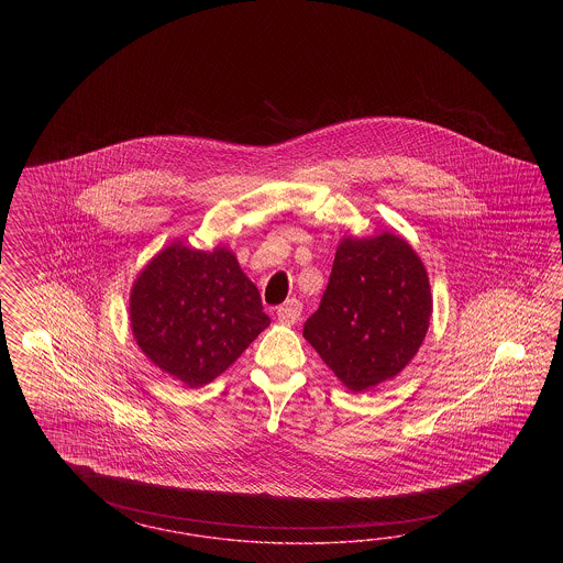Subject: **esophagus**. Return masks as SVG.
Listing matches in <instances>:
<instances>
[{
    "label": "esophagus",
    "instance_id": "esophagus-1",
    "mask_svg": "<svg viewBox=\"0 0 563 563\" xmlns=\"http://www.w3.org/2000/svg\"><path fill=\"white\" fill-rule=\"evenodd\" d=\"M301 311H303V306L297 299H287L283 306L276 309V318L280 324L292 325L301 318Z\"/></svg>",
    "mask_w": 563,
    "mask_h": 563
}]
</instances>
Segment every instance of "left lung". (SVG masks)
Returning <instances> with one entry per match:
<instances>
[{
  "instance_id": "8db88e82",
  "label": "left lung",
  "mask_w": 563,
  "mask_h": 563,
  "mask_svg": "<svg viewBox=\"0 0 563 563\" xmlns=\"http://www.w3.org/2000/svg\"><path fill=\"white\" fill-rule=\"evenodd\" d=\"M431 311L426 264L407 239L346 235L303 336L351 393H367L409 365Z\"/></svg>"
}]
</instances>
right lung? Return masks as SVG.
I'll return each instance as SVG.
<instances>
[{
	"instance_id": "obj_1",
	"label": "right lung",
	"mask_w": 563,
	"mask_h": 563,
	"mask_svg": "<svg viewBox=\"0 0 563 563\" xmlns=\"http://www.w3.org/2000/svg\"><path fill=\"white\" fill-rule=\"evenodd\" d=\"M256 285L235 254L173 241L137 274L130 325L140 351L161 372L200 388L227 372L271 324Z\"/></svg>"
}]
</instances>
